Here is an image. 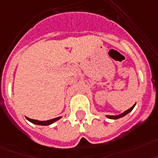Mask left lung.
I'll return each instance as SVG.
<instances>
[{
  "instance_id": "8db88e82",
  "label": "left lung",
  "mask_w": 158,
  "mask_h": 158,
  "mask_svg": "<svg viewBox=\"0 0 158 158\" xmlns=\"http://www.w3.org/2000/svg\"><path fill=\"white\" fill-rule=\"evenodd\" d=\"M135 106V104L132 107H131L130 109H128L127 110H126V111H124L123 113H122V114H118V115H106V118H110V119H118V118H123V117L126 116V115L127 114H129V113H130L131 111L133 110V109H134Z\"/></svg>"
}]
</instances>
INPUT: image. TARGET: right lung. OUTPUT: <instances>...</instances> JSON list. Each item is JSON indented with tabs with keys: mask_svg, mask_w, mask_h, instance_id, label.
I'll return each mask as SVG.
<instances>
[{
	"mask_svg": "<svg viewBox=\"0 0 158 158\" xmlns=\"http://www.w3.org/2000/svg\"><path fill=\"white\" fill-rule=\"evenodd\" d=\"M61 118V117H57V118L50 119V120H47V121H39V120L29 118H27V117H26V118L27 119L29 122H31V123H32L33 124H36V125H40V126H48V125H50V124H52L56 121L59 120V119Z\"/></svg>",
	"mask_w": 158,
	"mask_h": 158,
	"instance_id": "obj_1",
	"label": "right lung"
}]
</instances>
